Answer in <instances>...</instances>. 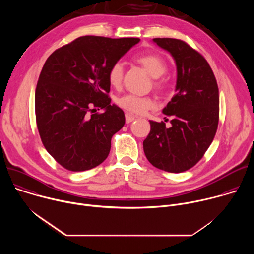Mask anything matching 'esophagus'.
I'll list each match as a JSON object with an SVG mask.
<instances>
[{"label":"esophagus","mask_w":254,"mask_h":254,"mask_svg":"<svg viewBox=\"0 0 254 254\" xmlns=\"http://www.w3.org/2000/svg\"><path fill=\"white\" fill-rule=\"evenodd\" d=\"M135 119H136V118H135L134 116L130 115V114H127V115H126V122H127V124H129V123L133 122Z\"/></svg>","instance_id":"34e87169"}]
</instances>
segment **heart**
Returning a JSON list of instances; mask_svg holds the SVG:
<instances>
[{
	"instance_id": "1",
	"label": "heart",
	"mask_w": 254,
	"mask_h": 254,
	"mask_svg": "<svg viewBox=\"0 0 254 254\" xmlns=\"http://www.w3.org/2000/svg\"><path fill=\"white\" fill-rule=\"evenodd\" d=\"M137 62L143 67L153 78H160L167 71L166 62L158 55L144 54L137 58ZM108 81L117 87L122 83L124 76V65L122 62H116L108 70ZM155 86L160 88L162 83L158 80L155 81ZM118 105L123 110L135 114L142 115L155 106V101L150 97H142L134 94H126L118 99Z\"/></svg>"
}]
</instances>
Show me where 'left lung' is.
<instances>
[{
  "mask_svg": "<svg viewBox=\"0 0 254 254\" xmlns=\"http://www.w3.org/2000/svg\"><path fill=\"white\" fill-rule=\"evenodd\" d=\"M173 57L177 80L175 96L163 108L171 127L149 121L151 130L143 152L156 168L181 173L195 166L211 144L219 120V90L205 58L184 41L155 38Z\"/></svg>",
  "mask_w": 254,
  "mask_h": 254,
  "instance_id": "obj_1",
  "label": "left lung"
}]
</instances>
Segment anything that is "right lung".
Listing matches in <instances>:
<instances>
[{
  "instance_id": "obj_1",
  "label": "right lung",
  "mask_w": 254,
  "mask_h": 254,
  "mask_svg": "<svg viewBox=\"0 0 254 254\" xmlns=\"http://www.w3.org/2000/svg\"><path fill=\"white\" fill-rule=\"evenodd\" d=\"M138 42L83 36L46 60L35 92L36 121L45 149L65 169L90 170L110 154L126 118L107 95L108 70ZM97 107L102 114L93 113Z\"/></svg>"
}]
</instances>
